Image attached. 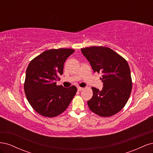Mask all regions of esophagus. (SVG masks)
Segmentation results:
<instances>
[{"label":"esophagus","mask_w":153,"mask_h":153,"mask_svg":"<svg viewBox=\"0 0 153 153\" xmlns=\"http://www.w3.org/2000/svg\"><path fill=\"white\" fill-rule=\"evenodd\" d=\"M77 90H78V91H83V90H84V88H82V87H78L77 88Z\"/></svg>","instance_id":"34e87169"}]
</instances>
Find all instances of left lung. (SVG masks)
<instances>
[{
	"mask_svg": "<svg viewBox=\"0 0 153 153\" xmlns=\"http://www.w3.org/2000/svg\"><path fill=\"white\" fill-rule=\"evenodd\" d=\"M94 72L102 74L101 91L92 87L93 96L87 101L92 112L101 117L118 113L131 94L132 80L127 61L113 50L105 47L81 48Z\"/></svg>",
	"mask_w": 153,
	"mask_h": 153,
	"instance_id": "obj_1",
	"label": "left lung"
}]
</instances>
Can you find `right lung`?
Masks as SVG:
<instances>
[{
    "label": "right lung",
    "instance_id": "right-lung-1",
    "mask_svg": "<svg viewBox=\"0 0 153 153\" xmlns=\"http://www.w3.org/2000/svg\"><path fill=\"white\" fill-rule=\"evenodd\" d=\"M75 50H46L32 59L27 68L24 91L33 109L44 117H53L65 110L76 94V87L57 85L64 64Z\"/></svg>",
    "mask_w": 153,
    "mask_h": 153
}]
</instances>
